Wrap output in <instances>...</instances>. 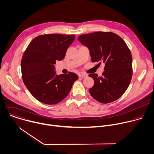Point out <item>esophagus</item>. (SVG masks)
<instances>
[{
  "label": "esophagus",
  "instance_id": "obj_1",
  "mask_svg": "<svg viewBox=\"0 0 154 154\" xmlns=\"http://www.w3.org/2000/svg\"><path fill=\"white\" fill-rule=\"evenodd\" d=\"M79 76L81 77V78H87L88 76V75L87 74L80 73V74H79Z\"/></svg>",
  "mask_w": 154,
  "mask_h": 154
}]
</instances>
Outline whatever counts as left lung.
<instances>
[{"label": "left lung", "instance_id": "left-lung-1", "mask_svg": "<svg viewBox=\"0 0 154 154\" xmlns=\"http://www.w3.org/2000/svg\"><path fill=\"white\" fill-rule=\"evenodd\" d=\"M78 40L86 46L92 62L105 64L102 76L88 75L94 80L90 95L100 103L113 102L124 94L132 76L131 52L120 36L112 32H98L82 35Z\"/></svg>", "mask_w": 154, "mask_h": 154}]
</instances>
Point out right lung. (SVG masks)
<instances>
[{
	"mask_svg": "<svg viewBox=\"0 0 154 154\" xmlns=\"http://www.w3.org/2000/svg\"><path fill=\"white\" fill-rule=\"evenodd\" d=\"M74 35L47 34L30 42L21 60L22 77L30 94L39 101L56 104L69 94L78 76L72 72L56 75V60H63Z\"/></svg>",
	"mask_w": 154,
	"mask_h": 154,
	"instance_id": "obj_1",
	"label": "right lung"
}]
</instances>
